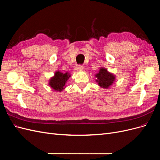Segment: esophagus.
<instances>
[{
  "label": "esophagus",
  "mask_w": 160,
  "mask_h": 160,
  "mask_svg": "<svg viewBox=\"0 0 160 160\" xmlns=\"http://www.w3.org/2000/svg\"><path fill=\"white\" fill-rule=\"evenodd\" d=\"M75 71H81L83 70V66L80 65H76L74 68Z\"/></svg>",
  "instance_id": "esophagus-1"
}]
</instances>
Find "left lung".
<instances>
[{
  "mask_svg": "<svg viewBox=\"0 0 160 160\" xmlns=\"http://www.w3.org/2000/svg\"><path fill=\"white\" fill-rule=\"evenodd\" d=\"M96 80V82L101 88L104 89H108L114 84L116 80V75L109 71L105 68L101 67L99 70L98 73L95 75Z\"/></svg>",
  "mask_w": 160,
  "mask_h": 160,
  "instance_id": "left-lung-1",
  "label": "left lung"
}]
</instances>
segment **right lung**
Here are the masks:
<instances>
[{
	"label": "right lung",
	"instance_id": "right-lung-1",
	"mask_svg": "<svg viewBox=\"0 0 160 160\" xmlns=\"http://www.w3.org/2000/svg\"><path fill=\"white\" fill-rule=\"evenodd\" d=\"M70 76L71 74L68 72H66V73H62L59 70L56 71L54 75L50 78L48 85L54 91L62 92L65 89L66 82Z\"/></svg>",
	"mask_w": 160,
	"mask_h": 160
}]
</instances>
